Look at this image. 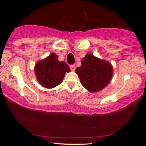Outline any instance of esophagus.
<instances>
[{
  "instance_id": "obj_1",
  "label": "esophagus",
  "mask_w": 146,
  "mask_h": 146,
  "mask_svg": "<svg viewBox=\"0 0 146 146\" xmlns=\"http://www.w3.org/2000/svg\"><path fill=\"white\" fill-rule=\"evenodd\" d=\"M70 68H71V71H74L75 70V66L74 64L71 65V66H70Z\"/></svg>"
}]
</instances>
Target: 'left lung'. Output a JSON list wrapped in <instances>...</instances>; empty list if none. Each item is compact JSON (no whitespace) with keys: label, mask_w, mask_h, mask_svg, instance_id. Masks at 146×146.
I'll return each instance as SVG.
<instances>
[{"label":"left lung","mask_w":146,"mask_h":146,"mask_svg":"<svg viewBox=\"0 0 146 146\" xmlns=\"http://www.w3.org/2000/svg\"><path fill=\"white\" fill-rule=\"evenodd\" d=\"M82 85L91 93H98L109 84L113 67L109 62L88 53L82 60V65L75 69Z\"/></svg>","instance_id":"obj_1"}]
</instances>
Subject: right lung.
Here are the masks:
<instances>
[{
  "label": "right lung",
  "instance_id": "right-lung-1",
  "mask_svg": "<svg viewBox=\"0 0 146 146\" xmlns=\"http://www.w3.org/2000/svg\"><path fill=\"white\" fill-rule=\"evenodd\" d=\"M69 71V66L64 62H60L55 53L37 62L34 67L37 80L46 88H54L61 84L65 73Z\"/></svg>",
  "mask_w": 146,
  "mask_h": 146
}]
</instances>
